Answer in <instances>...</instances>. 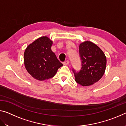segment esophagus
Instances as JSON below:
<instances>
[{
	"mask_svg": "<svg viewBox=\"0 0 126 126\" xmlns=\"http://www.w3.org/2000/svg\"><path fill=\"white\" fill-rule=\"evenodd\" d=\"M68 64H69V61H68V60L66 61H65V62H63V64L65 65H68Z\"/></svg>",
	"mask_w": 126,
	"mask_h": 126,
	"instance_id": "obj_1",
	"label": "esophagus"
}]
</instances>
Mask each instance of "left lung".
I'll return each instance as SVG.
<instances>
[{
	"instance_id": "obj_1",
	"label": "left lung",
	"mask_w": 126,
	"mask_h": 126,
	"mask_svg": "<svg viewBox=\"0 0 126 126\" xmlns=\"http://www.w3.org/2000/svg\"><path fill=\"white\" fill-rule=\"evenodd\" d=\"M79 51L82 68L78 73L73 70L75 80L82 86H91L103 76L106 68V57L99 47L90 41L81 43Z\"/></svg>"
}]
</instances>
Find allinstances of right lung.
I'll return each mask as SVG.
<instances>
[{"mask_svg": "<svg viewBox=\"0 0 126 126\" xmlns=\"http://www.w3.org/2000/svg\"><path fill=\"white\" fill-rule=\"evenodd\" d=\"M53 41L43 36L32 43L25 49L24 63L27 72L38 80L53 77L63 65L57 59L51 47Z\"/></svg>", "mask_w": 126, "mask_h": 126, "instance_id": "obj_1", "label": "right lung"}]
</instances>
